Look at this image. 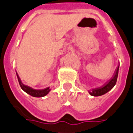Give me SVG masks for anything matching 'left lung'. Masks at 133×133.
<instances>
[{"mask_svg": "<svg viewBox=\"0 0 133 133\" xmlns=\"http://www.w3.org/2000/svg\"><path fill=\"white\" fill-rule=\"evenodd\" d=\"M119 64H118L115 71L114 72L113 75L112 76L110 79L107 80L104 84H102V86L99 87H96V88H93V89L88 90L89 95L94 96V97H98V96H101V95L106 94L107 92L112 89L117 82V79L118 71H119Z\"/></svg>", "mask_w": 133, "mask_h": 133, "instance_id": "8db88e82", "label": "left lung"}]
</instances>
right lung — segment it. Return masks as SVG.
Returning <instances> with one entry per match:
<instances>
[{
    "mask_svg": "<svg viewBox=\"0 0 133 133\" xmlns=\"http://www.w3.org/2000/svg\"><path fill=\"white\" fill-rule=\"evenodd\" d=\"M17 77H18V82H19V84L21 89H23V91L25 92H26L27 94H29V95H31L32 97H45L46 95L49 94V92L51 91V89L49 87H46L45 89H36L32 88L31 87L28 86V85H26L21 82V80L20 79L18 74L16 72Z\"/></svg>",
    "mask_w": 133,
    "mask_h": 133,
    "instance_id": "obj_1",
    "label": "right lung"
}]
</instances>
